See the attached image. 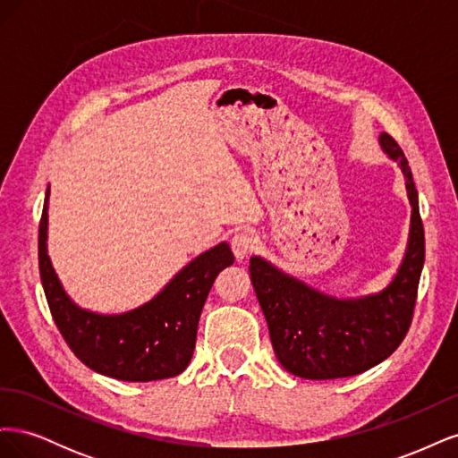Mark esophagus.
I'll return each instance as SVG.
<instances>
[{"instance_id": "1", "label": "esophagus", "mask_w": 458, "mask_h": 458, "mask_svg": "<svg viewBox=\"0 0 458 458\" xmlns=\"http://www.w3.org/2000/svg\"><path fill=\"white\" fill-rule=\"evenodd\" d=\"M256 244H258V237L252 231H239L233 234L231 239V248H233V254L237 259H244L248 254H252L256 250Z\"/></svg>"}]
</instances>
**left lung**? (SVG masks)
I'll return each instance as SVG.
<instances>
[{"instance_id":"obj_1","label":"left lung","mask_w":458,"mask_h":458,"mask_svg":"<svg viewBox=\"0 0 458 458\" xmlns=\"http://www.w3.org/2000/svg\"><path fill=\"white\" fill-rule=\"evenodd\" d=\"M378 143L403 172L411 202L405 256L387 286L367 296L336 298L275 267L261 256L250 258V279L266 315L275 355L294 377L332 380L361 374L390 357L411 327L424 266L419 192L394 137L380 133Z\"/></svg>"}]
</instances>
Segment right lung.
<instances>
[{
	"instance_id": "right-lung-1",
	"label": "right lung",
	"mask_w": 458,
	"mask_h": 458,
	"mask_svg": "<svg viewBox=\"0 0 458 458\" xmlns=\"http://www.w3.org/2000/svg\"><path fill=\"white\" fill-rule=\"evenodd\" d=\"M49 187L39 221V276L55 325L74 355L91 370L126 382L177 377L191 363L199 318L221 269L234 261L224 241L174 275L143 306L123 313H95L66 294L47 254Z\"/></svg>"
}]
</instances>
